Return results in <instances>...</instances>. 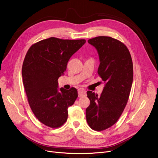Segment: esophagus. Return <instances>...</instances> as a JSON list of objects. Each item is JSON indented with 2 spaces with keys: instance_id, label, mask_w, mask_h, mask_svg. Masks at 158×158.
Segmentation results:
<instances>
[{
  "instance_id": "obj_1",
  "label": "esophagus",
  "mask_w": 158,
  "mask_h": 158,
  "mask_svg": "<svg viewBox=\"0 0 158 158\" xmlns=\"http://www.w3.org/2000/svg\"><path fill=\"white\" fill-rule=\"evenodd\" d=\"M78 96L79 98L86 96V91H85V90H84V89H81V88L79 89H78Z\"/></svg>"
}]
</instances>
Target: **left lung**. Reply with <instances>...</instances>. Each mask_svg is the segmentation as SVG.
<instances>
[{
	"label": "left lung",
	"instance_id": "left-lung-1",
	"mask_svg": "<svg viewBox=\"0 0 158 158\" xmlns=\"http://www.w3.org/2000/svg\"><path fill=\"white\" fill-rule=\"evenodd\" d=\"M99 54L98 73L105 83L100 96L87 91L90 105L85 110L89 127L101 131L114 125L127 104L133 80L130 52L121 41L107 36L88 40Z\"/></svg>",
	"mask_w": 158,
	"mask_h": 158
}]
</instances>
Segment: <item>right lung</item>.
<instances>
[{
  "instance_id": "right-lung-1",
  "label": "right lung",
  "mask_w": 158,
  "mask_h": 158,
  "mask_svg": "<svg viewBox=\"0 0 158 158\" xmlns=\"http://www.w3.org/2000/svg\"><path fill=\"white\" fill-rule=\"evenodd\" d=\"M85 43V39L50 37L33 44L26 55L22 75L28 102L37 119L49 127L57 128L65 123L67 109L78 96L74 87L59 89L58 79Z\"/></svg>"
}]
</instances>
